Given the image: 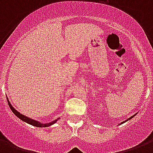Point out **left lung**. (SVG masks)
Instances as JSON below:
<instances>
[{
    "mask_svg": "<svg viewBox=\"0 0 153 153\" xmlns=\"http://www.w3.org/2000/svg\"><path fill=\"white\" fill-rule=\"evenodd\" d=\"M134 116H135V114H134V115H133V116H131V117H130V118H128V119H127V120H126V121H124V122H123V123H121V124H123V123H126V121H128V120H129V119H131L132 118H134Z\"/></svg>",
    "mask_w": 153,
    "mask_h": 153,
    "instance_id": "1",
    "label": "left lung"
}]
</instances>
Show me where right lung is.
I'll list each match as a JSON object with an SVG mask.
<instances>
[{
  "label": "right lung",
  "instance_id": "add662e5",
  "mask_svg": "<svg viewBox=\"0 0 153 153\" xmlns=\"http://www.w3.org/2000/svg\"><path fill=\"white\" fill-rule=\"evenodd\" d=\"M7 100H8V106H9V107H10V109L12 110V111H13V113H14L15 115L17 116V117H18L19 119H21L22 121H24V122H25V123H28V124H30V125H31V126H36V127H48V126H50L53 125V124L57 123V121L59 119V118H57L56 120L53 121V122H51V123H41L40 122H38V121L34 120V119H31V118H28V117H27V116L24 115V114H22L19 113V111H17L15 109L14 107L12 106V104L10 103V102L8 101V98H7Z\"/></svg>",
  "mask_w": 153,
  "mask_h": 153
}]
</instances>
